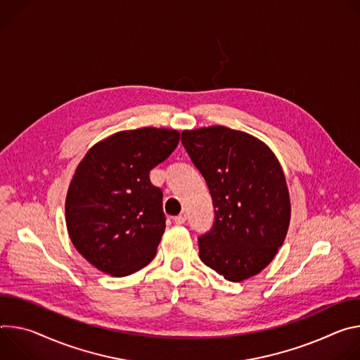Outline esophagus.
<instances>
[{
  "instance_id": "obj_1",
  "label": "esophagus",
  "mask_w": 360,
  "mask_h": 360,
  "mask_svg": "<svg viewBox=\"0 0 360 360\" xmlns=\"http://www.w3.org/2000/svg\"><path fill=\"white\" fill-rule=\"evenodd\" d=\"M173 220H174L176 224H183V223L187 220V217H186V214H179V216H176Z\"/></svg>"
}]
</instances>
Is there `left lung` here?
Returning a JSON list of instances; mask_svg holds the SVG:
<instances>
[{
	"instance_id": "1",
	"label": "left lung",
	"mask_w": 360,
	"mask_h": 360,
	"mask_svg": "<svg viewBox=\"0 0 360 360\" xmlns=\"http://www.w3.org/2000/svg\"><path fill=\"white\" fill-rule=\"evenodd\" d=\"M181 143L216 209L212 230L198 237V255L226 281H246L273 260L288 234L282 166L263 141L223 126L184 130Z\"/></svg>"
}]
</instances>
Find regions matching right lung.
Instances as JSON below:
<instances>
[{
    "label": "right lung",
    "mask_w": 360,
    "mask_h": 360,
    "mask_svg": "<svg viewBox=\"0 0 360 360\" xmlns=\"http://www.w3.org/2000/svg\"><path fill=\"white\" fill-rule=\"evenodd\" d=\"M177 130L143 127L94 144L79 162L65 198L77 252L98 270L129 276L155 256L166 229L163 191L150 170L174 151Z\"/></svg>",
    "instance_id": "1"
}]
</instances>
